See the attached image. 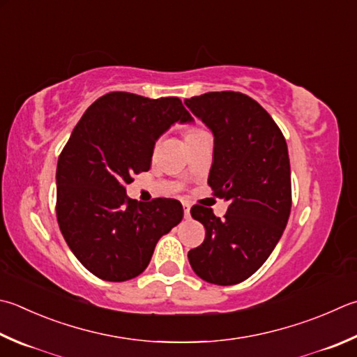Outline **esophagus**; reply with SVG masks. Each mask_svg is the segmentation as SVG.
I'll list each match as a JSON object with an SVG mask.
<instances>
[{
	"mask_svg": "<svg viewBox=\"0 0 357 357\" xmlns=\"http://www.w3.org/2000/svg\"><path fill=\"white\" fill-rule=\"evenodd\" d=\"M190 210H191V208H190V205H183V214H185V219H190L191 218V213H190Z\"/></svg>",
	"mask_w": 357,
	"mask_h": 357,
	"instance_id": "34e87169",
	"label": "esophagus"
}]
</instances>
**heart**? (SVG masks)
Here are the masks:
<instances>
[{
  "label": "heart",
  "instance_id": "1",
  "mask_svg": "<svg viewBox=\"0 0 357 357\" xmlns=\"http://www.w3.org/2000/svg\"><path fill=\"white\" fill-rule=\"evenodd\" d=\"M202 135H206V132L199 129V127H188V129H185V133H183L185 143H188V141H191L194 138H199Z\"/></svg>",
  "mask_w": 357,
  "mask_h": 357
}]
</instances>
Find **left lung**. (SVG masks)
<instances>
[{"mask_svg": "<svg viewBox=\"0 0 357 357\" xmlns=\"http://www.w3.org/2000/svg\"><path fill=\"white\" fill-rule=\"evenodd\" d=\"M214 135L208 176L228 210L194 205L191 216L205 227V239L188 252L197 277L231 286L258 271L283 234L292 206L291 165L286 139L272 116L250 96L211 91L185 99Z\"/></svg>", "mask_w": 357, "mask_h": 357, "instance_id": "left-lung-1", "label": "left lung"}]
</instances>
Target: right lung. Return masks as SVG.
<instances>
[{
	"label": "right lung",
	"instance_id": "1",
	"mask_svg": "<svg viewBox=\"0 0 357 357\" xmlns=\"http://www.w3.org/2000/svg\"><path fill=\"white\" fill-rule=\"evenodd\" d=\"M178 98L113 91L95 100L57 161V222L80 264L105 281H127L149 266L158 239L183 219L176 199H129L133 174L151 169L155 141L191 123Z\"/></svg>",
	"mask_w": 357,
	"mask_h": 357
}]
</instances>
